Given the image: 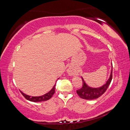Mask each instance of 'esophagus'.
Returning a JSON list of instances; mask_svg holds the SVG:
<instances>
[{"instance_id":"obj_1","label":"esophagus","mask_w":130,"mask_h":130,"mask_svg":"<svg viewBox=\"0 0 130 130\" xmlns=\"http://www.w3.org/2000/svg\"><path fill=\"white\" fill-rule=\"evenodd\" d=\"M68 73L69 75H74V74H75V72H74V70L72 69H68Z\"/></svg>"}]
</instances>
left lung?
<instances>
[{
    "label": "left lung",
    "mask_w": 130,
    "mask_h": 130,
    "mask_svg": "<svg viewBox=\"0 0 130 130\" xmlns=\"http://www.w3.org/2000/svg\"><path fill=\"white\" fill-rule=\"evenodd\" d=\"M81 78H82L83 85L81 88L77 90V93L78 95L81 98L86 100H93L98 99L106 91L108 87L111 82L112 78V70L109 78L107 81V83H105V84L103 85L102 87L96 88L89 87L85 83L82 77H81Z\"/></svg>",
    "instance_id": "8db88e82"
}]
</instances>
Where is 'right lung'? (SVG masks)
Returning <instances> with one entry per match:
<instances>
[{
	"label": "right lung",
	"instance_id": "obj_1",
	"mask_svg": "<svg viewBox=\"0 0 130 130\" xmlns=\"http://www.w3.org/2000/svg\"><path fill=\"white\" fill-rule=\"evenodd\" d=\"M55 87H56V84L54 85V87L53 88L50 90V91L48 92V93H46L44 95L38 96V97H33V96H30L27 95L25 93H23V92H21V93L22 94V95L25 97L26 99L30 101V102H44V101H46L50 99L53 95L54 92H55Z\"/></svg>",
	"mask_w": 130,
	"mask_h": 130
}]
</instances>
